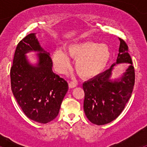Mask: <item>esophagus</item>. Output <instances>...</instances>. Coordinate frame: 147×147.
Returning <instances> with one entry per match:
<instances>
[{
    "mask_svg": "<svg viewBox=\"0 0 147 147\" xmlns=\"http://www.w3.org/2000/svg\"><path fill=\"white\" fill-rule=\"evenodd\" d=\"M68 85H69L70 88H75V87L77 86V83H76V82L71 81V82H69V83H68Z\"/></svg>",
    "mask_w": 147,
    "mask_h": 147,
    "instance_id": "obj_1",
    "label": "esophagus"
}]
</instances>
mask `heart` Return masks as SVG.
<instances>
[{"label": "heart", "mask_w": 147, "mask_h": 147, "mask_svg": "<svg viewBox=\"0 0 147 147\" xmlns=\"http://www.w3.org/2000/svg\"><path fill=\"white\" fill-rule=\"evenodd\" d=\"M67 55L57 49L53 54V62L59 72H64L70 65V57L76 59L75 67L79 74L90 78L99 74L105 68L110 57V49L106 44L93 41L74 42L68 45Z\"/></svg>", "instance_id": "heart-1"}]
</instances>
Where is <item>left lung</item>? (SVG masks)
I'll return each mask as SVG.
<instances>
[{
	"instance_id": "obj_1",
	"label": "left lung",
	"mask_w": 147,
	"mask_h": 147,
	"mask_svg": "<svg viewBox=\"0 0 147 147\" xmlns=\"http://www.w3.org/2000/svg\"><path fill=\"white\" fill-rule=\"evenodd\" d=\"M119 40L116 62L108 70L83 83L84 111L88 120L96 125L108 124L121 113L134 87L135 69L128 46L124 40ZM120 63H128L130 65L121 78L113 81L110 78L114 66Z\"/></svg>"
}]
</instances>
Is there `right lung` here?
I'll return each mask as SVG.
<instances>
[{
  "mask_svg": "<svg viewBox=\"0 0 147 147\" xmlns=\"http://www.w3.org/2000/svg\"><path fill=\"white\" fill-rule=\"evenodd\" d=\"M37 51L38 63L32 66L25 54ZM49 53L41 48L35 34L26 36L18 44L10 71L11 91L28 119L47 124L59 114L68 84L52 71Z\"/></svg>",
  "mask_w": 147,
  "mask_h": 147,
  "instance_id": "add662e5",
  "label": "right lung"
}]
</instances>
